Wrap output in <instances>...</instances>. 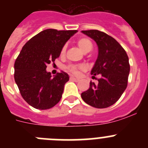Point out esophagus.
<instances>
[{"label": "esophagus", "instance_id": "obj_1", "mask_svg": "<svg viewBox=\"0 0 148 148\" xmlns=\"http://www.w3.org/2000/svg\"><path fill=\"white\" fill-rule=\"evenodd\" d=\"M70 80L71 81H73V82H79V78H75V77H73V76H71L70 77Z\"/></svg>", "mask_w": 148, "mask_h": 148}]
</instances>
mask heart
I'll list each match as a JSON object with an SVG mask.
<instances>
[{
    "label": "heart",
    "mask_w": 148,
    "mask_h": 148,
    "mask_svg": "<svg viewBox=\"0 0 148 148\" xmlns=\"http://www.w3.org/2000/svg\"><path fill=\"white\" fill-rule=\"evenodd\" d=\"M77 45H78V48L81 49V51H82L84 53H89L92 48V42L90 41V40L86 38H82L78 39L77 40ZM65 51H66V47L64 46V47H63L62 49H61V55L64 54ZM83 69L84 67L81 65H70L67 66L68 71L74 75H78Z\"/></svg>",
    "instance_id": "1"
}]
</instances>
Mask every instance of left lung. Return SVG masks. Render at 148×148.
<instances>
[{"instance_id":"left-lung-1","label":"left lung","mask_w":148,"mask_h":148,"mask_svg":"<svg viewBox=\"0 0 148 148\" xmlns=\"http://www.w3.org/2000/svg\"><path fill=\"white\" fill-rule=\"evenodd\" d=\"M82 32L97 44L98 57L90 73L92 78L96 75L101 76L98 79V84L90 82L89 89L81 96L93 108H108L119 99L127 85L130 73L128 56L122 47L108 34L95 29Z\"/></svg>"}]
</instances>
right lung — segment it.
Segmentation results:
<instances>
[{
  "mask_svg": "<svg viewBox=\"0 0 148 148\" xmlns=\"http://www.w3.org/2000/svg\"><path fill=\"white\" fill-rule=\"evenodd\" d=\"M77 30L48 29L27 41L15 62V81L24 100L35 109L47 110L59 102L64 84L69 81L65 72L54 77L46 70Z\"/></svg>",
  "mask_w": 148,
  "mask_h": 148,
  "instance_id": "add662e5",
  "label": "right lung"
}]
</instances>
